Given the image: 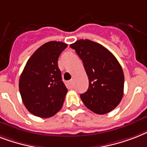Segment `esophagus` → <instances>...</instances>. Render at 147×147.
I'll use <instances>...</instances> for the list:
<instances>
[{
    "instance_id": "1",
    "label": "esophagus",
    "mask_w": 147,
    "mask_h": 147,
    "mask_svg": "<svg viewBox=\"0 0 147 147\" xmlns=\"http://www.w3.org/2000/svg\"><path fill=\"white\" fill-rule=\"evenodd\" d=\"M67 86L69 88H73V81H69L68 82H67Z\"/></svg>"
}]
</instances>
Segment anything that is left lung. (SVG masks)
<instances>
[{
	"instance_id": "8db88e82",
	"label": "left lung",
	"mask_w": 147,
	"mask_h": 147,
	"mask_svg": "<svg viewBox=\"0 0 147 147\" xmlns=\"http://www.w3.org/2000/svg\"><path fill=\"white\" fill-rule=\"evenodd\" d=\"M82 60L88 77L87 92L80 95L84 105L98 114L111 111L123 94L124 76L115 56L105 47L89 40L70 45Z\"/></svg>"
}]
</instances>
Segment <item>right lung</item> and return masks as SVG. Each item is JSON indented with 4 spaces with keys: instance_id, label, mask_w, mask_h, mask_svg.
<instances>
[{
    "instance_id": "add662e5",
    "label": "right lung",
    "mask_w": 147,
    "mask_h": 147,
    "mask_svg": "<svg viewBox=\"0 0 147 147\" xmlns=\"http://www.w3.org/2000/svg\"><path fill=\"white\" fill-rule=\"evenodd\" d=\"M68 47L50 41L35 51L24 67L19 89L25 107L35 116L48 118L62 108L67 94L58 67V59Z\"/></svg>"
}]
</instances>
